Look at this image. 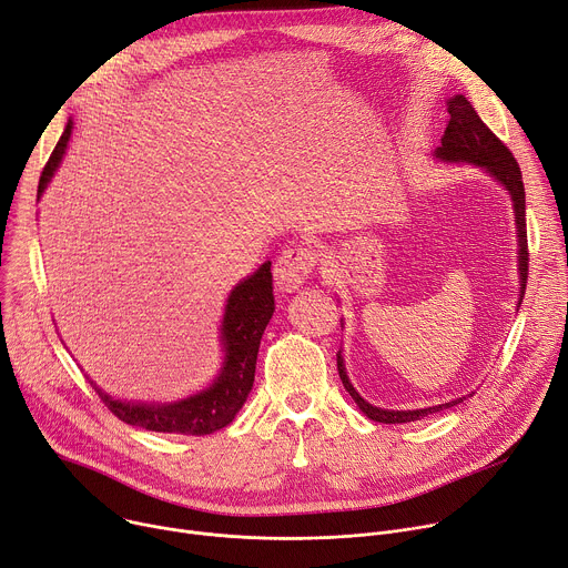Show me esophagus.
Returning <instances> with one entry per match:
<instances>
[{"mask_svg": "<svg viewBox=\"0 0 568 568\" xmlns=\"http://www.w3.org/2000/svg\"><path fill=\"white\" fill-rule=\"evenodd\" d=\"M317 264V253L311 246H287L274 264L276 285L283 292H294L304 285Z\"/></svg>", "mask_w": 568, "mask_h": 568, "instance_id": "1", "label": "esophagus"}]
</instances>
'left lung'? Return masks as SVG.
<instances>
[{
	"label": "left lung",
	"mask_w": 568,
	"mask_h": 568,
	"mask_svg": "<svg viewBox=\"0 0 568 568\" xmlns=\"http://www.w3.org/2000/svg\"><path fill=\"white\" fill-rule=\"evenodd\" d=\"M449 111V121L445 128V134L440 139V145L436 148V158L447 160V162H470L477 166H484L490 175H496L511 194L514 201V212H516V223H518V272H520V296L525 294L527 285V264H530V253H527V229H525V186H523V175L516 158L511 155V150L494 134L486 123L479 119V113L475 106L464 98L455 95L447 102ZM337 372L339 379H343V386L347 393L354 397V402L361 406V410L372 418L374 423H384V425H399V423H413L420 420L429 413L443 410L455 406L464 399H455L447 404L429 406V408H418V410H384L367 404L349 384L343 356L337 352Z\"/></svg>",
	"instance_id": "1"
}]
</instances>
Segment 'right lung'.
Segmentation results:
<instances>
[{
    "instance_id": "obj_1",
    "label": "right lung",
    "mask_w": 568,
    "mask_h": 568,
    "mask_svg": "<svg viewBox=\"0 0 568 568\" xmlns=\"http://www.w3.org/2000/svg\"><path fill=\"white\" fill-rule=\"evenodd\" d=\"M72 132V123L65 125L54 153L50 155L41 180H38V196L43 194L50 178L54 175L65 145ZM274 313V287H272V262H264L262 267L242 281L225 306L221 337L225 347V365L219 379L201 395L182 399L166 406H148V404H128L111 399L106 393L95 388L102 404L116 415L119 420L132 427H143L148 432L162 434H184V436H205L216 429L231 425L242 404L246 402L253 379H255V361L260 337L267 328Z\"/></svg>"
}]
</instances>
